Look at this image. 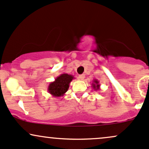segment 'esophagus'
<instances>
[{
	"mask_svg": "<svg viewBox=\"0 0 149 149\" xmlns=\"http://www.w3.org/2000/svg\"><path fill=\"white\" fill-rule=\"evenodd\" d=\"M84 78H85V75L83 74H79V76H78V79H79V80H83Z\"/></svg>",
	"mask_w": 149,
	"mask_h": 149,
	"instance_id": "obj_1",
	"label": "esophagus"
}]
</instances>
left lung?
<instances>
[{
    "label": "left lung",
    "mask_w": 149,
    "mask_h": 149,
    "mask_svg": "<svg viewBox=\"0 0 149 149\" xmlns=\"http://www.w3.org/2000/svg\"><path fill=\"white\" fill-rule=\"evenodd\" d=\"M91 86L93 88V90L95 91H98L100 90V84L99 81L97 79H93V83L91 84Z\"/></svg>",
    "instance_id": "1"
}]
</instances>
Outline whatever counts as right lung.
Listing matches in <instances>:
<instances>
[{
  "label": "right lung",
  "instance_id": "right-lung-1",
  "mask_svg": "<svg viewBox=\"0 0 149 149\" xmlns=\"http://www.w3.org/2000/svg\"><path fill=\"white\" fill-rule=\"evenodd\" d=\"M74 79V76L67 73L60 74L54 81L51 82L49 84L47 88L48 92L55 97L63 96L69 88L70 84Z\"/></svg>",
  "mask_w": 149,
  "mask_h": 149
}]
</instances>
